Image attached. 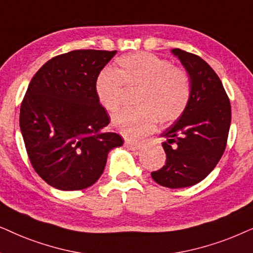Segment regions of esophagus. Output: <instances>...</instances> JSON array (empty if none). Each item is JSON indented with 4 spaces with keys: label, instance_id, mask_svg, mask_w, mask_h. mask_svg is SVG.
Listing matches in <instances>:
<instances>
[{
    "label": "esophagus",
    "instance_id": "1",
    "mask_svg": "<svg viewBox=\"0 0 253 253\" xmlns=\"http://www.w3.org/2000/svg\"><path fill=\"white\" fill-rule=\"evenodd\" d=\"M125 146L130 150H139L141 148L140 143H134V142H130V141H126V142H125Z\"/></svg>",
    "mask_w": 253,
    "mask_h": 253
}]
</instances>
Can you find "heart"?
Here are the masks:
<instances>
[{
  "label": "heart",
  "mask_w": 253,
  "mask_h": 253,
  "mask_svg": "<svg viewBox=\"0 0 253 253\" xmlns=\"http://www.w3.org/2000/svg\"><path fill=\"white\" fill-rule=\"evenodd\" d=\"M117 73L103 69L96 76L97 100L107 112L121 105L123 84L139 87L136 109L125 110L112 118V127L128 140H139L156 127L176 121L185 112L191 98V83L183 69L151 53L139 52L117 60Z\"/></svg>",
  "instance_id": "b5f03b06"
}]
</instances>
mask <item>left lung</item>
I'll return each instance as SVG.
<instances>
[{
  "label": "left lung",
  "instance_id": "obj_1",
  "mask_svg": "<svg viewBox=\"0 0 253 253\" xmlns=\"http://www.w3.org/2000/svg\"><path fill=\"white\" fill-rule=\"evenodd\" d=\"M186 70L191 98L185 112L161 136L167 163L151 172L157 184L188 187L204 180L220 161L231 123L230 102L221 80L208 63L179 48L171 49Z\"/></svg>",
  "mask_w": 253,
  "mask_h": 253
}]
</instances>
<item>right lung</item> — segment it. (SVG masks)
I'll use <instances>...</instances> for the list:
<instances>
[{
  "label": "right lung",
  "mask_w": 253,
  "mask_h": 253,
  "mask_svg": "<svg viewBox=\"0 0 253 253\" xmlns=\"http://www.w3.org/2000/svg\"><path fill=\"white\" fill-rule=\"evenodd\" d=\"M117 50L79 49L47 61L32 77L21 105L19 127L36 172L50 186H91L107 155L123 137L103 132L109 114L97 100L95 80Z\"/></svg>",
  "instance_id": "obj_1"
}]
</instances>
